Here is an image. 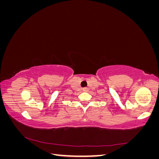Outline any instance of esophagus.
Returning <instances> with one entry per match:
<instances>
[{"mask_svg":"<svg viewBox=\"0 0 159 159\" xmlns=\"http://www.w3.org/2000/svg\"><path fill=\"white\" fill-rule=\"evenodd\" d=\"M83 91H85V92H87V91H89V89L88 88H83Z\"/></svg>","mask_w":159,"mask_h":159,"instance_id":"esophagus-1","label":"esophagus"}]
</instances>
